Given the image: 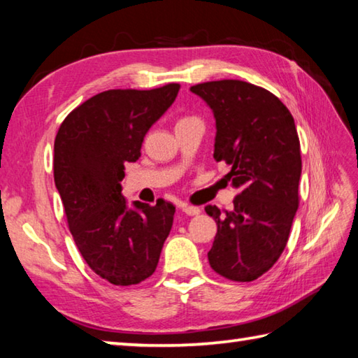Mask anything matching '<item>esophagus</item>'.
Wrapping results in <instances>:
<instances>
[{
	"instance_id": "esophagus-1",
	"label": "esophagus",
	"mask_w": 358,
	"mask_h": 358,
	"mask_svg": "<svg viewBox=\"0 0 358 358\" xmlns=\"http://www.w3.org/2000/svg\"><path fill=\"white\" fill-rule=\"evenodd\" d=\"M183 211L187 216H196V215L201 213V208L192 207V205H183Z\"/></svg>"
}]
</instances>
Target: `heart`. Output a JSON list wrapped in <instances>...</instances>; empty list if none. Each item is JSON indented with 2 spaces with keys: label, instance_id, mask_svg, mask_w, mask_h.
<instances>
[{
  "label": "heart",
  "instance_id": "heart-1",
  "mask_svg": "<svg viewBox=\"0 0 358 358\" xmlns=\"http://www.w3.org/2000/svg\"><path fill=\"white\" fill-rule=\"evenodd\" d=\"M185 120H189V117H186V118H181L180 121H185ZM180 121H178V123H180Z\"/></svg>",
  "mask_w": 358,
  "mask_h": 358
}]
</instances>
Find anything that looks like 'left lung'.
Masks as SVG:
<instances>
[{"label":"left lung","mask_w":358,"mask_h":358,"mask_svg":"<svg viewBox=\"0 0 358 358\" xmlns=\"http://www.w3.org/2000/svg\"><path fill=\"white\" fill-rule=\"evenodd\" d=\"M191 92L216 120L213 157L230 166L232 210L207 205L217 224L208 262L230 281L266 273L287 245L300 203V141L292 113L268 90L243 80L197 83Z\"/></svg>","instance_id":"obj_1"}]
</instances>
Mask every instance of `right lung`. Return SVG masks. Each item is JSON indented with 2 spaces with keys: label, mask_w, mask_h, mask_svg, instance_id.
<instances>
[{
  "label": "right lung",
  "mask_w": 358,
  "mask_h": 358,
  "mask_svg": "<svg viewBox=\"0 0 358 358\" xmlns=\"http://www.w3.org/2000/svg\"><path fill=\"white\" fill-rule=\"evenodd\" d=\"M178 83L153 90H108L76 107L55 137L53 177L85 262L115 286L155 273L175 207L134 203L121 194L126 162L141 157L143 137L178 94Z\"/></svg>",
  "instance_id": "right-lung-1"
}]
</instances>
